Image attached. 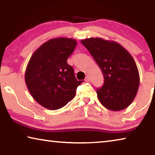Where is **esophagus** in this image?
Segmentation results:
<instances>
[{
  "label": "esophagus",
  "instance_id": "1",
  "mask_svg": "<svg viewBox=\"0 0 155 155\" xmlns=\"http://www.w3.org/2000/svg\"><path fill=\"white\" fill-rule=\"evenodd\" d=\"M85 81H87V82H89V81H90V78L89 76H87V77H85Z\"/></svg>",
  "mask_w": 155,
  "mask_h": 155
}]
</instances>
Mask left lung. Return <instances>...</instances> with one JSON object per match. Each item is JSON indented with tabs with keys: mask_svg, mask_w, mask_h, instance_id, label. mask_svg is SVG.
Instances as JSON below:
<instances>
[{
	"mask_svg": "<svg viewBox=\"0 0 155 155\" xmlns=\"http://www.w3.org/2000/svg\"><path fill=\"white\" fill-rule=\"evenodd\" d=\"M104 76V85L96 90L98 100L107 109L121 111L132 103L140 85V74L134 59L116 41L101 38L81 41Z\"/></svg>",
	"mask_w": 155,
	"mask_h": 155,
	"instance_id": "1",
	"label": "left lung"
}]
</instances>
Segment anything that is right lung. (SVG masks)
I'll return each mask as SVG.
<instances>
[{
	"instance_id": "add662e5",
	"label": "right lung",
	"mask_w": 155,
	"mask_h": 155,
	"mask_svg": "<svg viewBox=\"0 0 155 155\" xmlns=\"http://www.w3.org/2000/svg\"><path fill=\"white\" fill-rule=\"evenodd\" d=\"M77 44L72 38H53L41 44L31 56L26 68L25 83L41 106L57 110L74 98L83 81L76 79L67 60Z\"/></svg>"
}]
</instances>
